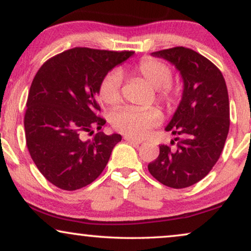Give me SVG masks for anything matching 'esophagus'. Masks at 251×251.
Segmentation results:
<instances>
[{
    "label": "esophagus",
    "instance_id": "1",
    "mask_svg": "<svg viewBox=\"0 0 251 251\" xmlns=\"http://www.w3.org/2000/svg\"><path fill=\"white\" fill-rule=\"evenodd\" d=\"M125 139L126 140V142L130 143V144H133V145H139V144H142L143 142L142 140L139 139H135V138H131V137H125Z\"/></svg>",
    "mask_w": 251,
    "mask_h": 251
}]
</instances>
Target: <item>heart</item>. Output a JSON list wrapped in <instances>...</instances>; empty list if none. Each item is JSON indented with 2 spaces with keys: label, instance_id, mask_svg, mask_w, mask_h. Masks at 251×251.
<instances>
[{
  "label": "heart",
  "instance_id": "1",
  "mask_svg": "<svg viewBox=\"0 0 251 251\" xmlns=\"http://www.w3.org/2000/svg\"><path fill=\"white\" fill-rule=\"evenodd\" d=\"M132 73L155 89L156 98L160 102L171 108L176 104L177 91L171 84L173 72L167 64L154 59L144 58L132 68ZM122 77L118 71L105 75L98 88L99 98L107 105L114 106L121 101ZM162 113L155 107L120 108L112 114L113 128L131 138L144 137L153 126L160 125Z\"/></svg>",
  "mask_w": 251,
  "mask_h": 251
}]
</instances>
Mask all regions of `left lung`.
Returning <instances> with one entry per match:
<instances>
[{
    "label": "left lung",
    "instance_id": "8db88e82",
    "mask_svg": "<svg viewBox=\"0 0 251 251\" xmlns=\"http://www.w3.org/2000/svg\"><path fill=\"white\" fill-rule=\"evenodd\" d=\"M152 56L175 65L183 78L184 90L166 126V131L177 136L176 149L161 145L159 156L149 164V171L166 186L185 188L210 173L224 149L229 129L227 87L222 72L188 48L155 51Z\"/></svg>",
    "mask_w": 251,
    "mask_h": 251
}]
</instances>
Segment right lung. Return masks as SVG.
<instances>
[{
	"label": "right lung",
	"mask_w": 251,
	"mask_h": 251,
	"mask_svg": "<svg viewBox=\"0 0 251 251\" xmlns=\"http://www.w3.org/2000/svg\"><path fill=\"white\" fill-rule=\"evenodd\" d=\"M133 51L73 48L44 63L30 85L24 119L26 144L40 173L65 191L91 184L122 137L97 132L106 121L96 95L105 75Z\"/></svg>",
	"instance_id": "right-lung-1"
}]
</instances>
